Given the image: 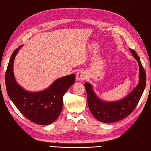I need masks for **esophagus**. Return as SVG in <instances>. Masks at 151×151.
I'll return each mask as SVG.
<instances>
[{"label": "esophagus", "mask_w": 151, "mask_h": 151, "mask_svg": "<svg viewBox=\"0 0 151 151\" xmlns=\"http://www.w3.org/2000/svg\"><path fill=\"white\" fill-rule=\"evenodd\" d=\"M87 78V73L85 72H84L83 70H80L77 73V76H76V80L77 81H82V80H84V79H86Z\"/></svg>", "instance_id": "esophagus-1"}]
</instances>
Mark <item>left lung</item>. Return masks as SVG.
I'll return each mask as SVG.
<instances>
[{"instance_id": "1", "label": "left lung", "mask_w": 151, "mask_h": 151, "mask_svg": "<svg viewBox=\"0 0 151 151\" xmlns=\"http://www.w3.org/2000/svg\"><path fill=\"white\" fill-rule=\"evenodd\" d=\"M139 66V82L134 89L122 100L113 102H105L99 99L90 83H85L87 95L89 109L97 119L103 123H113L128 116L137 106L146 86V73L142 66L140 59L134 50L129 49Z\"/></svg>"}]
</instances>
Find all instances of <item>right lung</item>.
Returning a JSON list of instances; mask_svg holds the SVG:
<instances>
[{
  "label": "right lung",
  "mask_w": 151,
  "mask_h": 151,
  "mask_svg": "<svg viewBox=\"0 0 151 151\" xmlns=\"http://www.w3.org/2000/svg\"><path fill=\"white\" fill-rule=\"evenodd\" d=\"M22 47L14 51L5 73V83L10 100L25 118L39 125L53 123L61 113L63 96L76 81L74 73L57 79L47 89L30 92L18 84L13 72L14 60Z\"/></svg>",
  "instance_id": "add662e5"
}]
</instances>
